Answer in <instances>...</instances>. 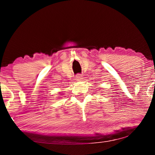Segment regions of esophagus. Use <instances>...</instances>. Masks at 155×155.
<instances>
[{"instance_id": "obj_1", "label": "esophagus", "mask_w": 155, "mask_h": 155, "mask_svg": "<svg viewBox=\"0 0 155 155\" xmlns=\"http://www.w3.org/2000/svg\"><path fill=\"white\" fill-rule=\"evenodd\" d=\"M82 79H83V76L81 74H77L76 76V80L77 81H81Z\"/></svg>"}]
</instances>
